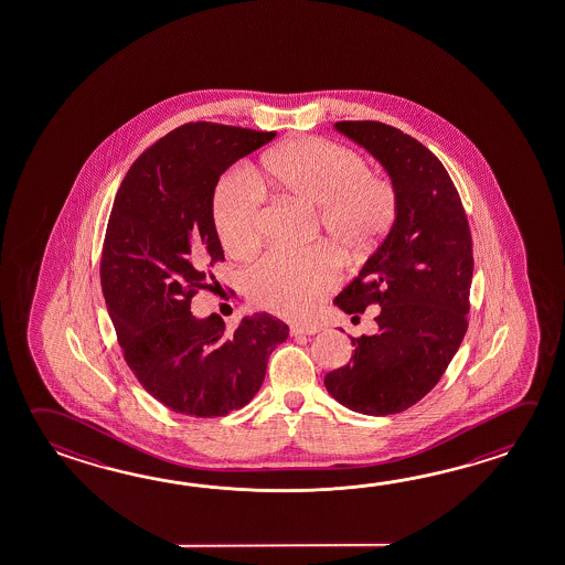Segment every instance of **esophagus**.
Instances as JSON below:
<instances>
[{"label":"esophagus","instance_id":"34e87169","mask_svg":"<svg viewBox=\"0 0 565 565\" xmlns=\"http://www.w3.org/2000/svg\"><path fill=\"white\" fill-rule=\"evenodd\" d=\"M289 333L291 335H313V333H318V326H291Z\"/></svg>","mask_w":565,"mask_h":565}]
</instances>
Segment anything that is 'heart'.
I'll return each instance as SVG.
<instances>
[{
  "instance_id": "1",
  "label": "heart",
  "mask_w": 565,
  "mask_h": 565,
  "mask_svg": "<svg viewBox=\"0 0 565 565\" xmlns=\"http://www.w3.org/2000/svg\"><path fill=\"white\" fill-rule=\"evenodd\" d=\"M262 180L318 207V230L343 254L367 249L394 224L397 195L392 181L372 175L360 153L326 139H294L274 149L262 166ZM213 220L232 256L256 249L264 230V192L249 171H232L217 183ZM245 281L257 308L281 318H306L335 284V266L320 247L271 249Z\"/></svg>"
}]
</instances>
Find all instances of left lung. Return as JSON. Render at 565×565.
<instances>
[{
    "instance_id": "8db88e82",
    "label": "left lung",
    "mask_w": 565,
    "mask_h": 565,
    "mask_svg": "<svg viewBox=\"0 0 565 565\" xmlns=\"http://www.w3.org/2000/svg\"><path fill=\"white\" fill-rule=\"evenodd\" d=\"M387 171L394 224L333 303L380 306L377 333L350 338L348 365L326 375L331 397L365 416L399 414L444 375L468 331L473 254L468 217L446 168L417 139L382 121H338Z\"/></svg>"
}]
</instances>
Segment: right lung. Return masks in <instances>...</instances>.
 <instances>
[{
  "instance_id": "add662e5",
  "label": "right lung",
  "mask_w": 565,
  "mask_h": 565,
  "mask_svg": "<svg viewBox=\"0 0 565 565\" xmlns=\"http://www.w3.org/2000/svg\"><path fill=\"white\" fill-rule=\"evenodd\" d=\"M276 131L185 124L146 149L119 185L102 254V289L129 370L175 414L227 416L254 399L289 328L269 313L225 333L217 313L195 318L205 266L224 259L213 193L235 161Z\"/></svg>"
}]
</instances>
